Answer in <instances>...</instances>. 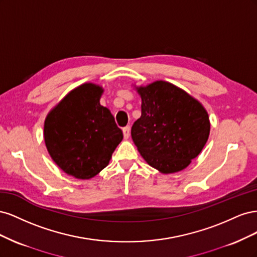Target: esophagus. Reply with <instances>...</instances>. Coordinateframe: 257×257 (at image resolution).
<instances>
[{
  "label": "esophagus",
  "instance_id": "1",
  "mask_svg": "<svg viewBox=\"0 0 257 257\" xmlns=\"http://www.w3.org/2000/svg\"><path fill=\"white\" fill-rule=\"evenodd\" d=\"M130 134H131V127H130V126L123 127V135H124V138L127 139V138L130 137Z\"/></svg>",
  "mask_w": 257,
  "mask_h": 257
}]
</instances>
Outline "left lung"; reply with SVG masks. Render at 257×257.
<instances>
[{
    "mask_svg": "<svg viewBox=\"0 0 257 257\" xmlns=\"http://www.w3.org/2000/svg\"><path fill=\"white\" fill-rule=\"evenodd\" d=\"M142 115L132 126V138L145 161L163 174L180 172L203 150L209 115L197 99L167 81L136 88Z\"/></svg>",
    "mask_w": 257,
    "mask_h": 257,
    "instance_id": "left-lung-1",
    "label": "left lung"
}]
</instances>
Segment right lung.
Here are the masks:
<instances>
[{"mask_svg":"<svg viewBox=\"0 0 257 257\" xmlns=\"http://www.w3.org/2000/svg\"><path fill=\"white\" fill-rule=\"evenodd\" d=\"M103 91L97 84L83 83L46 116L44 138L50 157L77 179L96 176L123 139L110 110L99 104Z\"/></svg>","mask_w":257,"mask_h":257,"instance_id":"right-lung-1","label":"right lung"}]
</instances>
